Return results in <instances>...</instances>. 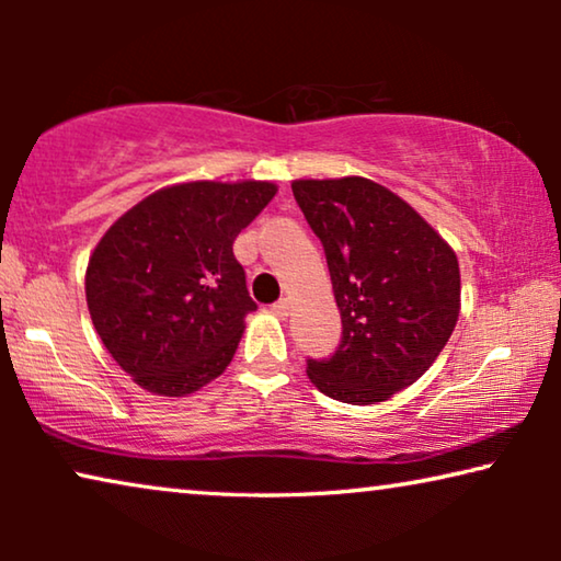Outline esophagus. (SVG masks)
I'll return each instance as SVG.
<instances>
[{
	"mask_svg": "<svg viewBox=\"0 0 561 561\" xmlns=\"http://www.w3.org/2000/svg\"><path fill=\"white\" fill-rule=\"evenodd\" d=\"M288 309H290L288 298H280V301H275V304L271 306V311L275 313V317H288Z\"/></svg>",
	"mask_w": 561,
	"mask_h": 561,
	"instance_id": "obj_1",
	"label": "esophagus"
}]
</instances>
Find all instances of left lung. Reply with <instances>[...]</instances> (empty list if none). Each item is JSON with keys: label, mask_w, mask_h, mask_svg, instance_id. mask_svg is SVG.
Listing matches in <instances>:
<instances>
[{"label": "left lung", "mask_w": 561, "mask_h": 561, "mask_svg": "<svg viewBox=\"0 0 561 561\" xmlns=\"http://www.w3.org/2000/svg\"><path fill=\"white\" fill-rule=\"evenodd\" d=\"M296 204L324 244L342 340L306 373L334 401H388L424 375L459 317V265L393 191L359 175L296 181Z\"/></svg>", "instance_id": "left-lung-1"}]
</instances>
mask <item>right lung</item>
Instances as JSON below:
<instances>
[{"label": "right lung", "mask_w": 561, "mask_h": 561, "mask_svg": "<svg viewBox=\"0 0 561 561\" xmlns=\"http://www.w3.org/2000/svg\"><path fill=\"white\" fill-rule=\"evenodd\" d=\"M265 181H194L133 206L96 244L87 304L96 334L137 386L186 396L225 373L255 311L232 244L265 209Z\"/></svg>", "instance_id": "obj_1"}]
</instances>
